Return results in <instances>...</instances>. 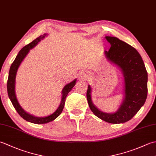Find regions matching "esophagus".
Listing matches in <instances>:
<instances>
[{"label": "esophagus", "mask_w": 156, "mask_h": 156, "mask_svg": "<svg viewBox=\"0 0 156 156\" xmlns=\"http://www.w3.org/2000/svg\"><path fill=\"white\" fill-rule=\"evenodd\" d=\"M82 79H84V80H87V79H88V76L87 75H86V74H82Z\"/></svg>", "instance_id": "obj_1"}]
</instances>
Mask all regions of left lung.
Wrapping results in <instances>:
<instances>
[{"mask_svg": "<svg viewBox=\"0 0 156 156\" xmlns=\"http://www.w3.org/2000/svg\"><path fill=\"white\" fill-rule=\"evenodd\" d=\"M111 44L105 55L109 61L117 65L125 79V99L119 110L114 113L99 111L91 101V88L88 86L87 97L92 112L106 122L122 123L130 120L145 103L147 95V72L140 54L134 48L117 37H105Z\"/></svg>", "mask_w": 156, "mask_h": 156, "instance_id": "left-lung-1", "label": "left lung"}]
</instances>
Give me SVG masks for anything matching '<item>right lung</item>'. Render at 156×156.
<instances>
[{
    "label": "right lung",
    "instance_id": "add662e5",
    "mask_svg": "<svg viewBox=\"0 0 156 156\" xmlns=\"http://www.w3.org/2000/svg\"><path fill=\"white\" fill-rule=\"evenodd\" d=\"M46 34H44V35H40L37 38L34 39V41L31 42L30 44L28 45H25V47H23L20 51L19 52L18 55H16L15 59L12 63L11 66V68H10V70L9 73V78L7 80V92H8V95L9 97L11 100L13 107H15L16 109V112H18L19 115L21 116V117L24 119L25 120L27 121L33 122V123L35 124H44L47 123L50 121H54V119L57 118L58 116L62 113L63 111V108L64 107L65 105V101H66V98L67 97L68 92L72 90V88L74 87L76 84V80H74V81L71 82L70 83L66 84L64 88H63L62 90V102L60 105L59 106L58 108L55 111L54 113L51 114V115H49L46 117H36L33 116L31 115L28 114L27 112H26L21 107V106L19 105V102L16 100L15 92V77H16V72H17V69L19 65L21 64V62L23 60V59L29 51V49L33 48L37 44L39 41H41V39H44Z\"/></svg>",
    "mask_w": 156,
    "mask_h": 156
}]
</instances>
